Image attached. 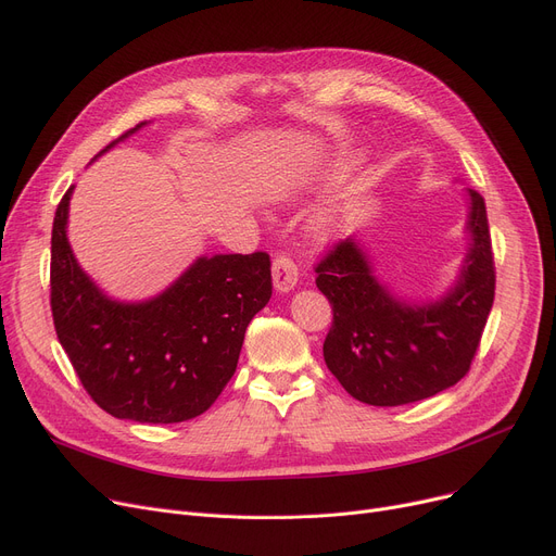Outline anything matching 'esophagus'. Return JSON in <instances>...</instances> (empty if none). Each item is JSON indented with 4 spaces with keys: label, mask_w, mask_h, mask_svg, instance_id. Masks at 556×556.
Listing matches in <instances>:
<instances>
[{
    "label": "esophagus",
    "mask_w": 556,
    "mask_h": 556,
    "mask_svg": "<svg viewBox=\"0 0 556 556\" xmlns=\"http://www.w3.org/2000/svg\"><path fill=\"white\" fill-rule=\"evenodd\" d=\"M273 283L279 290V293H288L293 290L298 283V266L295 261L286 256V254H277L273 261Z\"/></svg>",
    "instance_id": "1"
}]
</instances>
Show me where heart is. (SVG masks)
Instances as JSON below:
<instances>
[{"mask_svg": "<svg viewBox=\"0 0 556 556\" xmlns=\"http://www.w3.org/2000/svg\"><path fill=\"white\" fill-rule=\"evenodd\" d=\"M352 214L354 204L349 202V198H336L327 202L323 210H317L311 220V233L319 241H329L346 229V225L352 223Z\"/></svg>", "mask_w": 556, "mask_h": 556, "instance_id": "obj_1", "label": "heart"}]
</instances>
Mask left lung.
Wrapping results in <instances>:
<instances>
[{
	"label": "left lung",
	"instance_id": "left-lung-1",
	"mask_svg": "<svg viewBox=\"0 0 556 556\" xmlns=\"http://www.w3.org/2000/svg\"><path fill=\"white\" fill-rule=\"evenodd\" d=\"M471 243L457 283L430 304H407L374 277L356 239L338 241L315 266L333 308L325 363L369 405H405L440 394L471 369L495 295L484 198L469 189Z\"/></svg>",
	"mask_w": 556,
	"mask_h": 556
}]
</instances>
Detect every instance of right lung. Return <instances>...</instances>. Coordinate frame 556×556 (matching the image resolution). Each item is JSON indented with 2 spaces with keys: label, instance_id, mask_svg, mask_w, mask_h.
<instances>
[{
  "label": "right lung",
  "instance_id": "add662e5",
  "mask_svg": "<svg viewBox=\"0 0 556 556\" xmlns=\"http://www.w3.org/2000/svg\"><path fill=\"white\" fill-rule=\"evenodd\" d=\"M72 189L51 229V313L85 392L116 419L178 424L202 415L237 371L250 319L270 302V256H200L162 295L141 304L114 302L72 254Z\"/></svg>",
  "mask_w": 556,
  "mask_h": 556
}]
</instances>
